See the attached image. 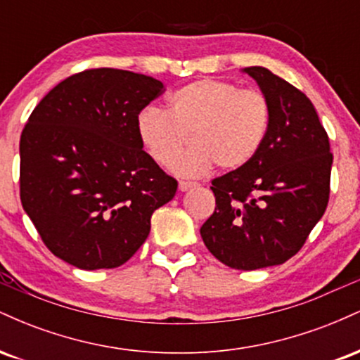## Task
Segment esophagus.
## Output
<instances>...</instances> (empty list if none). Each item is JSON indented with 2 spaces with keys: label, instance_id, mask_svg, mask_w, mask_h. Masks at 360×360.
Wrapping results in <instances>:
<instances>
[{
  "label": "esophagus",
  "instance_id": "obj_1",
  "mask_svg": "<svg viewBox=\"0 0 360 360\" xmlns=\"http://www.w3.org/2000/svg\"><path fill=\"white\" fill-rule=\"evenodd\" d=\"M196 186V183H193V181H179V189L181 191H188V189H191Z\"/></svg>",
  "mask_w": 360,
  "mask_h": 360
}]
</instances>
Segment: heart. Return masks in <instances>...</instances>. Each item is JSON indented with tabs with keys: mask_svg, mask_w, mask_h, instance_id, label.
I'll list each match as a JSON object with an SVG mask.
<instances>
[{
	"mask_svg": "<svg viewBox=\"0 0 360 360\" xmlns=\"http://www.w3.org/2000/svg\"><path fill=\"white\" fill-rule=\"evenodd\" d=\"M271 101L260 89H240L230 81L200 79L169 96V108L147 106L137 117V134L157 164L177 157V174L200 176L214 164L220 171L245 167L259 154L271 125Z\"/></svg>",
	"mask_w": 360,
	"mask_h": 360,
	"instance_id": "b5f03b06",
	"label": "heart"
}]
</instances>
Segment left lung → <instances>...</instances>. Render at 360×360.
Returning a JSON list of instances; mask_svg holds the SVG:
<instances>
[{
  "label": "left lung",
  "instance_id": "left-lung-1",
  "mask_svg": "<svg viewBox=\"0 0 360 360\" xmlns=\"http://www.w3.org/2000/svg\"><path fill=\"white\" fill-rule=\"evenodd\" d=\"M271 101V125L245 167L214 177V212L200 233L232 269L279 266L301 250L323 217L333 154L307 94L269 69H243Z\"/></svg>",
  "mask_w": 360,
  "mask_h": 360
}]
</instances>
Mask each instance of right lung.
Segmentation results:
<instances>
[{
  "label": "right lung",
  "mask_w": 360,
  "mask_h": 360,
  "mask_svg": "<svg viewBox=\"0 0 360 360\" xmlns=\"http://www.w3.org/2000/svg\"><path fill=\"white\" fill-rule=\"evenodd\" d=\"M164 84L98 68L68 77L35 106L20 139V200L56 257L113 269L140 249L177 181L143 150L137 117Z\"/></svg>",
  "instance_id": "1"
}]
</instances>
